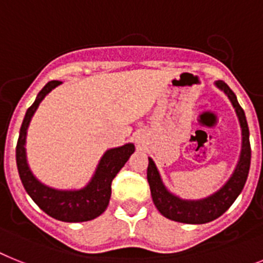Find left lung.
Here are the masks:
<instances>
[{"label":"left lung","instance_id":"8db88e82","mask_svg":"<svg viewBox=\"0 0 263 263\" xmlns=\"http://www.w3.org/2000/svg\"><path fill=\"white\" fill-rule=\"evenodd\" d=\"M215 87L226 95L231 105L235 109L240 127V152L237 165L234 168L230 178L226 180L223 186L217 190L211 195L202 199H183L179 195L171 193L162 179L155 162L148 158V168H147V179L151 189V196L154 204L163 217L168 218L175 222L189 224H203L219 218L229 207L235 202L248 179L250 170L251 149L249 140V127L245 112L237 100V96L230 87L223 81H217Z\"/></svg>","mask_w":263,"mask_h":263}]
</instances>
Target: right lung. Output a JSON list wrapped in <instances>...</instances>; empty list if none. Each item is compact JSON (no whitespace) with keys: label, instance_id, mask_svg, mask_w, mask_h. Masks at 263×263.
<instances>
[{"label":"right lung","instance_id":"1","mask_svg":"<svg viewBox=\"0 0 263 263\" xmlns=\"http://www.w3.org/2000/svg\"><path fill=\"white\" fill-rule=\"evenodd\" d=\"M61 81H49L40 90L36 100L28 108L20 129L15 148V162L24 189L37 206L49 217L63 222H87L104 213L111 199V183L129 156L135 152L134 143L109 148L103 154L89 182L81 189H54L37 178L26 159V135L33 115L48 93L59 87Z\"/></svg>","mask_w":263,"mask_h":263}]
</instances>
